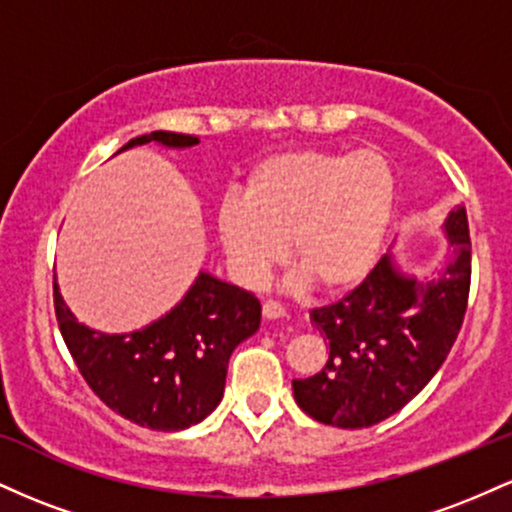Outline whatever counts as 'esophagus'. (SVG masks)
Instances as JSON below:
<instances>
[{
  "mask_svg": "<svg viewBox=\"0 0 512 512\" xmlns=\"http://www.w3.org/2000/svg\"><path fill=\"white\" fill-rule=\"evenodd\" d=\"M286 310L281 308V303L276 301H267L262 305V317L264 320H279V317H284Z\"/></svg>",
  "mask_w": 512,
  "mask_h": 512,
  "instance_id": "34e87169",
  "label": "esophagus"
}]
</instances>
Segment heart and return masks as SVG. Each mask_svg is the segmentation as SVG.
<instances>
[{
	"mask_svg": "<svg viewBox=\"0 0 512 512\" xmlns=\"http://www.w3.org/2000/svg\"><path fill=\"white\" fill-rule=\"evenodd\" d=\"M395 202V173L380 151H284L250 170L243 199L221 204L216 233L233 276L248 289L264 284L291 243L293 262L322 291L342 293L373 269Z\"/></svg>",
	"mask_w": 512,
	"mask_h": 512,
	"instance_id": "obj_1",
	"label": "heart"
}]
</instances>
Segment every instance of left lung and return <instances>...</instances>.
I'll list each match as a JSON object with an SVG mask.
<instances>
[{
	"mask_svg": "<svg viewBox=\"0 0 512 512\" xmlns=\"http://www.w3.org/2000/svg\"><path fill=\"white\" fill-rule=\"evenodd\" d=\"M450 260L436 276H416L387 255L342 301L310 322L330 344L313 378L293 380L305 414L337 428H368L397 414L438 373L467 310L472 243L462 204L443 221Z\"/></svg>",
	"mask_w": 512,
	"mask_h": 512,
	"instance_id": "8db88e82",
	"label": "left lung"
}]
</instances>
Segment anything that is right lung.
I'll list each match as a JSON object with an SVG mask.
<instances>
[{"label": "right lung", "mask_w": 512, "mask_h": 512, "mask_svg": "<svg viewBox=\"0 0 512 512\" xmlns=\"http://www.w3.org/2000/svg\"><path fill=\"white\" fill-rule=\"evenodd\" d=\"M144 144L190 149L199 139L158 129L129 139L117 154ZM52 286L64 344L88 387L151 431H182L207 419L223 397L233 349L260 330V301L204 269L166 315L122 334L86 327L67 308L57 279Z\"/></svg>", "instance_id": "obj_1"}]
</instances>
